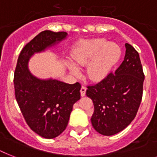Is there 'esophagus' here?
I'll return each instance as SVG.
<instances>
[{"mask_svg":"<svg viewBox=\"0 0 157 157\" xmlns=\"http://www.w3.org/2000/svg\"><path fill=\"white\" fill-rule=\"evenodd\" d=\"M86 88L85 86H81V95L83 97V96L86 95Z\"/></svg>","mask_w":157,"mask_h":157,"instance_id":"1","label":"esophagus"}]
</instances>
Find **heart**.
Returning <instances> with one entry per match:
<instances>
[{
  "instance_id": "b5f03b06",
  "label": "heart",
  "mask_w": 157,
  "mask_h": 157,
  "mask_svg": "<svg viewBox=\"0 0 157 157\" xmlns=\"http://www.w3.org/2000/svg\"><path fill=\"white\" fill-rule=\"evenodd\" d=\"M121 56V50L115 43H108L103 38L81 41L72 53V59L76 67H85L92 62L88 67V76L93 80H101L109 73ZM69 64V69L75 75L78 68Z\"/></svg>"
}]
</instances>
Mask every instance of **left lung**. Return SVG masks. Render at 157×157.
<instances>
[{
	"label": "left lung",
	"instance_id": "obj_1",
	"mask_svg": "<svg viewBox=\"0 0 157 157\" xmlns=\"http://www.w3.org/2000/svg\"><path fill=\"white\" fill-rule=\"evenodd\" d=\"M125 48L124 60L115 72L87 86L86 95L94 106L91 123L106 136L119 133L131 123L143 98L144 73L139 54L128 43Z\"/></svg>",
	"mask_w": 157,
	"mask_h": 157
}]
</instances>
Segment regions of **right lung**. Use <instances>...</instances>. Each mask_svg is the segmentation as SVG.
Returning a JSON list of instances; mask_svg holds the SVG:
<instances>
[{"label": "right lung", "mask_w": 157, "mask_h": 157, "mask_svg": "<svg viewBox=\"0 0 157 157\" xmlns=\"http://www.w3.org/2000/svg\"><path fill=\"white\" fill-rule=\"evenodd\" d=\"M67 35L49 30L39 33L21 50L14 71L15 98L21 112L31 129L45 139H54L65 130L73 104L81 98V86L36 78L28 70V61Z\"/></svg>", "instance_id": "add662e5"}]
</instances>
